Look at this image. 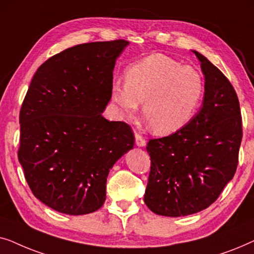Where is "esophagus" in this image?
Segmentation results:
<instances>
[{"instance_id":"esophagus-1","label":"esophagus","mask_w":254,"mask_h":254,"mask_svg":"<svg viewBox=\"0 0 254 254\" xmlns=\"http://www.w3.org/2000/svg\"><path fill=\"white\" fill-rule=\"evenodd\" d=\"M135 143H136L137 147H144L147 144V141H145V138L141 134L136 133L135 134Z\"/></svg>"}]
</instances>
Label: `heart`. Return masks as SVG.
Returning <instances> with one entry per match:
<instances>
[{"instance_id":"obj_1","label":"heart","mask_w":254,"mask_h":254,"mask_svg":"<svg viewBox=\"0 0 254 254\" xmlns=\"http://www.w3.org/2000/svg\"><path fill=\"white\" fill-rule=\"evenodd\" d=\"M112 100L124 117L143 103L142 114L152 133L166 135L186 126L203 96V79L190 65L163 54H151L126 70V82L112 84Z\"/></svg>"}]
</instances>
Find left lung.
I'll list each match as a JSON object with an SVG mask.
<instances>
[{"label":"left lung","instance_id":"8db88e82","mask_svg":"<svg viewBox=\"0 0 254 254\" xmlns=\"http://www.w3.org/2000/svg\"><path fill=\"white\" fill-rule=\"evenodd\" d=\"M204 75L202 105L182 129L149 140L150 173L144 202L162 216H187L215 202L234 178L243 129L237 93L199 52Z\"/></svg>","mask_w":254,"mask_h":254}]
</instances>
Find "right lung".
<instances>
[{
	"mask_svg": "<svg viewBox=\"0 0 254 254\" xmlns=\"http://www.w3.org/2000/svg\"><path fill=\"white\" fill-rule=\"evenodd\" d=\"M126 40L76 45L38 68L19 113L18 159L34 196L68 215L98 210L106 179L134 147L130 127L103 112Z\"/></svg>",
	"mask_w": 254,
	"mask_h": 254,
	"instance_id": "add662e5",
	"label": "right lung"
}]
</instances>
